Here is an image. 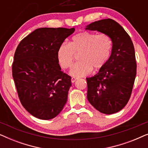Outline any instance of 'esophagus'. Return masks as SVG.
Wrapping results in <instances>:
<instances>
[{
    "mask_svg": "<svg viewBox=\"0 0 148 148\" xmlns=\"http://www.w3.org/2000/svg\"><path fill=\"white\" fill-rule=\"evenodd\" d=\"M77 79H78L77 77H73L71 78V82L72 83H75Z\"/></svg>",
    "mask_w": 148,
    "mask_h": 148,
    "instance_id": "obj_1",
    "label": "esophagus"
}]
</instances>
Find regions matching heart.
Listing matches in <instances>:
<instances>
[{
	"mask_svg": "<svg viewBox=\"0 0 148 148\" xmlns=\"http://www.w3.org/2000/svg\"><path fill=\"white\" fill-rule=\"evenodd\" d=\"M112 40L106 34L82 32L73 36L69 44L63 43L57 50L58 62L63 69L71 67L75 54H79L80 61L71 70V75L82 77L90 74L92 69L98 71L110 60Z\"/></svg>",
	"mask_w": 148,
	"mask_h": 148,
	"instance_id": "heart-1",
	"label": "heart"
}]
</instances>
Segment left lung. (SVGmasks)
<instances>
[{
  "label": "left lung",
  "instance_id": "obj_1",
  "mask_svg": "<svg viewBox=\"0 0 148 148\" xmlns=\"http://www.w3.org/2000/svg\"><path fill=\"white\" fill-rule=\"evenodd\" d=\"M86 29L106 34L112 40L108 63L98 74L86 80L87 98L90 104L100 112L114 114L126 106L132 93L137 73L134 46L129 34L113 19L95 21Z\"/></svg>",
  "mask_w": 148,
  "mask_h": 148
}]
</instances>
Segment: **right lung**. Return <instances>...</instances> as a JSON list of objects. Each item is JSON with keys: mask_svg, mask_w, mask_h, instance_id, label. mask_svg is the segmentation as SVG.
<instances>
[{"mask_svg": "<svg viewBox=\"0 0 148 148\" xmlns=\"http://www.w3.org/2000/svg\"><path fill=\"white\" fill-rule=\"evenodd\" d=\"M74 28L43 27L20 42L14 54L12 74L19 100L36 118L56 117L65 105L71 77L62 71L57 50Z\"/></svg>", "mask_w": 148, "mask_h": 148, "instance_id": "right-lung-1", "label": "right lung"}]
</instances>
